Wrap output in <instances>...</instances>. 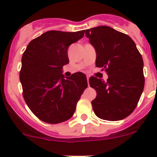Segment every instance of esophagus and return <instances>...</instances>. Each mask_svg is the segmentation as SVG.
Returning a JSON list of instances; mask_svg holds the SVG:
<instances>
[{
  "instance_id": "34e87169",
  "label": "esophagus",
  "mask_w": 157,
  "mask_h": 157,
  "mask_svg": "<svg viewBox=\"0 0 157 157\" xmlns=\"http://www.w3.org/2000/svg\"><path fill=\"white\" fill-rule=\"evenodd\" d=\"M86 79H87V82L89 83V79H90V77H89V76H86ZM88 85H89V83H88ZM89 86H90V85H89Z\"/></svg>"
}]
</instances>
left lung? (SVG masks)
Here are the masks:
<instances>
[{
    "label": "left lung",
    "mask_w": 157,
    "mask_h": 157,
    "mask_svg": "<svg viewBox=\"0 0 157 157\" xmlns=\"http://www.w3.org/2000/svg\"><path fill=\"white\" fill-rule=\"evenodd\" d=\"M96 52V65L109 76L106 82L95 77L89 80L96 91L91 102L99 118L118 121L131 115L144 87V61L130 36L107 26L86 30Z\"/></svg>",
    "instance_id": "left-lung-1"
}]
</instances>
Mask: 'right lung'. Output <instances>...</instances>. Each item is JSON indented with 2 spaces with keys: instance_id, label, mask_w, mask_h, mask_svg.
<instances>
[{
  "instance_id": "1",
  "label": "right lung",
  "mask_w": 157,
  "mask_h": 157,
  "mask_svg": "<svg viewBox=\"0 0 157 157\" xmlns=\"http://www.w3.org/2000/svg\"><path fill=\"white\" fill-rule=\"evenodd\" d=\"M83 36L84 30H51L33 39L23 52L20 72L23 98L44 122L58 124L70 119L87 87L83 73L66 78L62 74L63 66L69 63L67 48Z\"/></svg>"
}]
</instances>
